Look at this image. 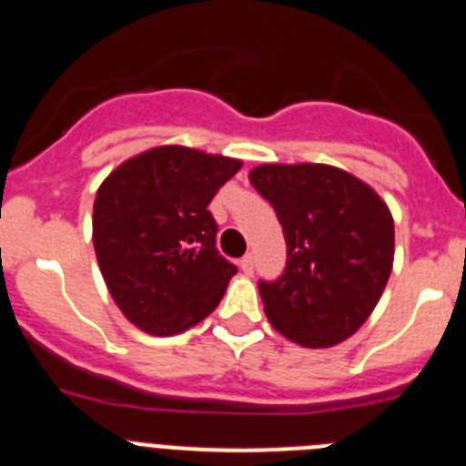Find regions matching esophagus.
<instances>
[{"mask_svg": "<svg viewBox=\"0 0 466 466\" xmlns=\"http://www.w3.org/2000/svg\"><path fill=\"white\" fill-rule=\"evenodd\" d=\"M240 270L245 275H252L254 273V258H252V254H247V257L240 258Z\"/></svg>", "mask_w": 466, "mask_h": 466, "instance_id": "obj_1", "label": "esophagus"}]
</instances>
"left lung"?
<instances>
[{"instance_id": "obj_1", "label": "left lung", "mask_w": 466, "mask_h": 466, "mask_svg": "<svg viewBox=\"0 0 466 466\" xmlns=\"http://www.w3.org/2000/svg\"><path fill=\"white\" fill-rule=\"evenodd\" d=\"M249 182L273 205L287 242L284 273L258 282L270 324L303 348L350 339L392 273L390 208L355 175L322 163H268Z\"/></svg>"}]
</instances>
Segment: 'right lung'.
<instances>
[{"mask_svg":"<svg viewBox=\"0 0 466 466\" xmlns=\"http://www.w3.org/2000/svg\"><path fill=\"white\" fill-rule=\"evenodd\" d=\"M238 158L156 147L127 158L97 188L93 245L123 315L151 336H175L219 306L238 273L217 249L208 205Z\"/></svg>","mask_w":466,"mask_h":466,"instance_id":"obj_1","label":"right lung"}]
</instances>
